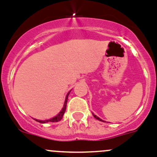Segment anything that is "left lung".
Instances as JSON below:
<instances>
[{
    "label": "left lung",
    "mask_w": 157,
    "mask_h": 157,
    "mask_svg": "<svg viewBox=\"0 0 157 157\" xmlns=\"http://www.w3.org/2000/svg\"><path fill=\"white\" fill-rule=\"evenodd\" d=\"M93 116H94V118H96V119H97V120H100V121H103V120H101V119H100L99 117H98V116H95V115H94V114H93ZM103 122H104V121H103Z\"/></svg>",
    "instance_id": "1"
}]
</instances>
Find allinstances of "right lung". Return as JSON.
I'll return each mask as SVG.
<instances>
[{
  "instance_id": "1",
  "label": "right lung",
  "mask_w": 157,
  "mask_h": 157,
  "mask_svg": "<svg viewBox=\"0 0 157 157\" xmlns=\"http://www.w3.org/2000/svg\"><path fill=\"white\" fill-rule=\"evenodd\" d=\"M69 94H70V92L67 94V95L66 97V99H65V102H64V105H63V108L62 109V110L60 111V112H59V114L57 115L56 116H55V117H53L52 119H50V120H35L36 121L39 122V123H48V122H52V123H54V122H59L60 121V120H62V118H63V114H64L65 111H66V108H67V98H68V95Z\"/></svg>"
}]
</instances>
